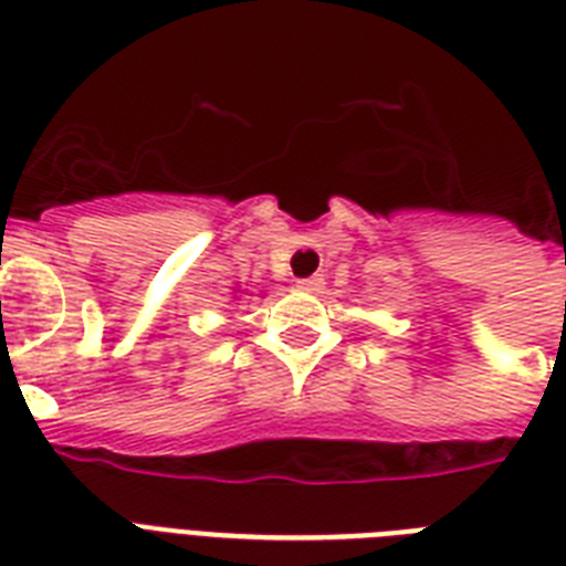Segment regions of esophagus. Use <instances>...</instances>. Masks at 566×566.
<instances>
[{"label":"esophagus","instance_id":"esophagus-1","mask_svg":"<svg viewBox=\"0 0 566 566\" xmlns=\"http://www.w3.org/2000/svg\"><path fill=\"white\" fill-rule=\"evenodd\" d=\"M323 284H326V279H323V275H308V279H300V282H296V287L305 293H319L323 291Z\"/></svg>","mask_w":566,"mask_h":566}]
</instances>
